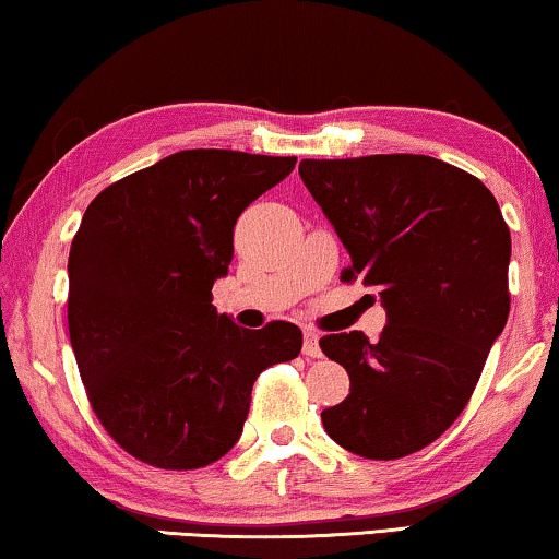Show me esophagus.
Here are the masks:
<instances>
[{"label":"esophagus","instance_id":"1","mask_svg":"<svg viewBox=\"0 0 559 559\" xmlns=\"http://www.w3.org/2000/svg\"><path fill=\"white\" fill-rule=\"evenodd\" d=\"M304 355L306 357H321V347H319V334L306 329L304 332Z\"/></svg>","mask_w":559,"mask_h":559}]
</instances>
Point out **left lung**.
Returning <instances> with one entry per match:
<instances>
[{
	"label": "left lung",
	"instance_id": "8db88e82",
	"mask_svg": "<svg viewBox=\"0 0 559 559\" xmlns=\"http://www.w3.org/2000/svg\"><path fill=\"white\" fill-rule=\"evenodd\" d=\"M306 190L388 313L380 340L329 334L321 352L349 395L321 413L326 433L374 461L403 459L466 407L509 317L512 238L481 179L423 154L304 159Z\"/></svg>",
	"mask_w": 559,
	"mask_h": 559
}]
</instances>
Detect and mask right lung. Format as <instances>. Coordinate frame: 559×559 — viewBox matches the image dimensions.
Masks as SVG:
<instances>
[{
    "instance_id": "right-lung-1",
    "label": "right lung",
    "mask_w": 559,
    "mask_h": 559,
    "mask_svg": "<svg viewBox=\"0 0 559 559\" xmlns=\"http://www.w3.org/2000/svg\"><path fill=\"white\" fill-rule=\"evenodd\" d=\"M296 156L185 148L106 187L68 258V329L93 411L156 468L215 463L238 443L253 382L298 357L301 329H242L212 306L233 227Z\"/></svg>"
}]
</instances>
